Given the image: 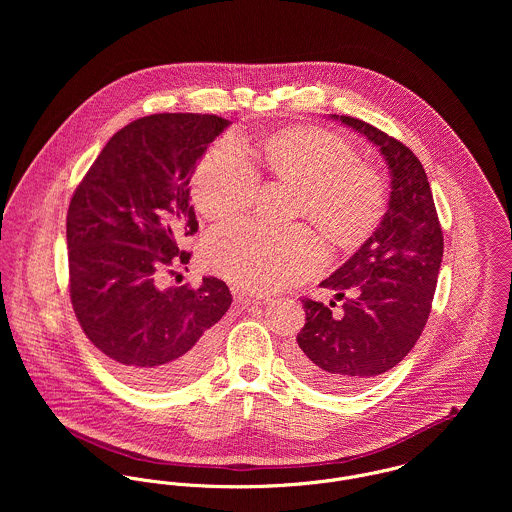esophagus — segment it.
Masks as SVG:
<instances>
[{"instance_id":"obj_1","label":"esophagus","mask_w":512,"mask_h":512,"mask_svg":"<svg viewBox=\"0 0 512 512\" xmlns=\"http://www.w3.org/2000/svg\"><path fill=\"white\" fill-rule=\"evenodd\" d=\"M242 299V303H246V305H266L268 301H270V297L268 295H262V293H256V295H242L240 297Z\"/></svg>"}]
</instances>
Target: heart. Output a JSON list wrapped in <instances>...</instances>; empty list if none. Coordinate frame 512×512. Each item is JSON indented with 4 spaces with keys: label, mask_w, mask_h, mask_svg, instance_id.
I'll return each instance as SVG.
<instances>
[{
    "label": "heart",
    "mask_w": 512,
    "mask_h": 512,
    "mask_svg": "<svg viewBox=\"0 0 512 512\" xmlns=\"http://www.w3.org/2000/svg\"><path fill=\"white\" fill-rule=\"evenodd\" d=\"M264 163L274 177L297 185L295 215L313 220L339 246L363 242L384 215L380 175L359 163L353 146L331 132L311 126L278 132L264 146ZM258 185L244 147L222 138L195 169L193 201L207 219H230L252 205ZM203 258L211 272L238 288L274 292L317 274L325 248L305 224L278 228L240 220L207 236Z\"/></svg>",
    "instance_id": "heart-1"
}]
</instances>
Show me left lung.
Returning <instances> with one entry per match:
<instances>
[{"instance_id": "left-lung-1", "label": "left lung", "mask_w": 512, "mask_h": 512, "mask_svg": "<svg viewBox=\"0 0 512 512\" xmlns=\"http://www.w3.org/2000/svg\"><path fill=\"white\" fill-rule=\"evenodd\" d=\"M329 118L378 147L390 173L388 209L372 236L319 286L343 299L337 317L303 299L305 325L290 353L295 372L329 392H355L398 365L430 317L443 258V234L428 175L412 149L359 118Z\"/></svg>"}]
</instances>
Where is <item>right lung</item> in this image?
I'll use <instances>...</instances> for the list:
<instances>
[{
    "label": "right lung",
    "instance_id": "add662e5",
    "mask_svg": "<svg viewBox=\"0 0 512 512\" xmlns=\"http://www.w3.org/2000/svg\"><path fill=\"white\" fill-rule=\"evenodd\" d=\"M211 114L140 118L100 151L67 215L71 301L90 343L124 380L169 390L199 376L232 303L219 278L161 288L189 264L179 250L199 222L189 197L197 163L226 128Z\"/></svg>",
    "mask_w": 512,
    "mask_h": 512
}]
</instances>
